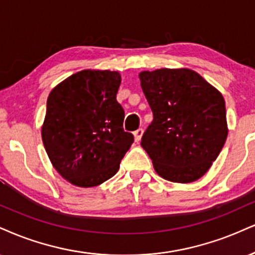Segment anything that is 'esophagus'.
I'll return each instance as SVG.
<instances>
[{"instance_id":"esophagus-1","label":"esophagus","mask_w":255,"mask_h":255,"mask_svg":"<svg viewBox=\"0 0 255 255\" xmlns=\"http://www.w3.org/2000/svg\"><path fill=\"white\" fill-rule=\"evenodd\" d=\"M142 134H143V129L142 128H139V129H136L134 131V140L136 141V142H139L141 140V137H142Z\"/></svg>"}]
</instances>
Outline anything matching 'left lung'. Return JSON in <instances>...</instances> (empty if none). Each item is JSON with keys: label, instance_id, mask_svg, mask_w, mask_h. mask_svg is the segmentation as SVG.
I'll use <instances>...</instances> for the list:
<instances>
[{"label": "left lung", "instance_id": "1", "mask_svg": "<svg viewBox=\"0 0 255 255\" xmlns=\"http://www.w3.org/2000/svg\"><path fill=\"white\" fill-rule=\"evenodd\" d=\"M139 78L153 113L141 146L155 172L174 183L199 179L228 135L222 94L190 69L142 71Z\"/></svg>", "mask_w": 255, "mask_h": 255}]
</instances>
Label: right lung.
Wrapping results in <instances>:
<instances>
[{"label":"right lung","mask_w":255,"mask_h":255,"mask_svg":"<svg viewBox=\"0 0 255 255\" xmlns=\"http://www.w3.org/2000/svg\"><path fill=\"white\" fill-rule=\"evenodd\" d=\"M120 84L116 71L83 70L48 95L42 142L53 167L73 185L91 188L108 180L133 143L116 101Z\"/></svg>","instance_id":"add662e5"}]
</instances>
